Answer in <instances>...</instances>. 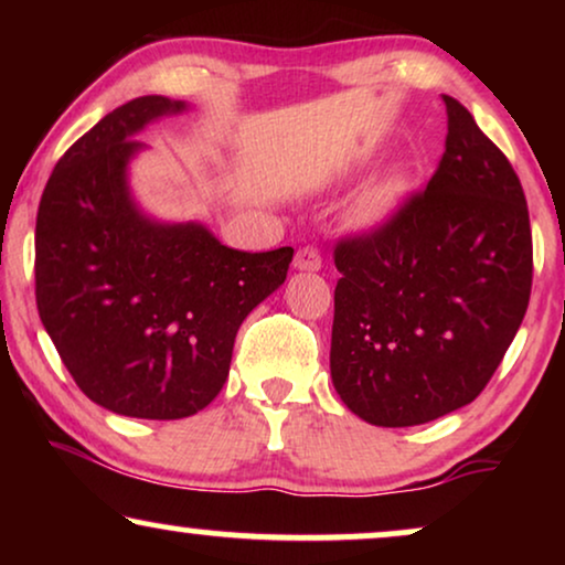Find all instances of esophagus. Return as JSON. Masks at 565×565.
<instances>
[{
    "instance_id": "34e87169",
    "label": "esophagus",
    "mask_w": 565,
    "mask_h": 565,
    "mask_svg": "<svg viewBox=\"0 0 565 565\" xmlns=\"http://www.w3.org/2000/svg\"><path fill=\"white\" fill-rule=\"evenodd\" d=\"M292 267L300 269V273H319V269H321V252L316 249V246H303V249L296 252Z\"/></svg>"
}]
</instances>
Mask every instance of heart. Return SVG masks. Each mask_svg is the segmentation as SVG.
Returning a JSON list of instances; mask_svg holds the SVG:
<instances>
[{
  "label": "heart",
  "mask_w": 565,
  "mask_h": 565,
  "mask_svg": "<svg viewBox=\"0 0 565 565\" xmlns=\"http://www.w3.org/2000/svg\"><path fill=\"white\" fill-rule=\"evenodd\" d=\"M404 180L398 174H385L354 198L350 207V218L362 231L383 228L385 223L393 221L404 203Z\"/></svg>",
  "instance_id": "1"
}]
</instances>
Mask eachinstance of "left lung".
<instances>
[{
    "mask_svg": "<svg viewBox=\"0 0 565 565\" xmlns=\"http://www.w3.org/2000/svg\"><path fill=\"white\" fill-rule=\"evenodd\" d=\"M435 177L334 252L331 383L354 416L414 427L468 406L530 303L532 234L512 164L458 99Z\"/></svg>",
    "mask_w": 565,
    "mask_h": 565,
    "instance_id": "8db88e82",
    "label": "left lung"
}]
</instances>
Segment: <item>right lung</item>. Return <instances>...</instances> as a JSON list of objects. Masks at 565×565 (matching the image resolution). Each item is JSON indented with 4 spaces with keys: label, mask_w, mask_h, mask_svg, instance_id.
Here are the masks:
<instances>
[{
    "label": "right lung",
    "mask_w": 565,
    "mask_h": 565,
    "mask_svg": "<svg viewBox=\"0 0 565 565\" xmlns=\"http://www.w3.org/2000/svg\"><path fill=\"white\" fill-rule=\"evenodd\" d=\"M184 99L136 97L58 159L35 223L38 313L97 406L134 419H184L218 396L242 321L280 288L292 249L238 252L205 223L138 203L130 167L146 126Z\"/></svg>",
    "instance_id": "add662e5"
}]
</instances>
